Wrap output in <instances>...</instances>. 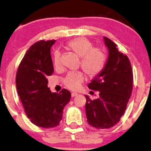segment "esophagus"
<instances>
[{"label":"esophagus","instance_id":"obj_1","mask_svg":"<svg viewBox=\"0 0 151 151\" xmlns=\"http://www.w3.org/2000/svg\"><path fill=\"white\" fill-rule=\"evenodd\" d=\"M76 96H78V93H76V92H72L71 93V96L72 97H75Z\"/></svg>","mask_w":151,"mask_h":151}]
</instances>
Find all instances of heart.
I'll return each instance as SVG.
<instances>
[{
	"instance_id": "b5f03b06",
	"label": "heart",
	"mask_w": 151,
	"mask_h": 151,
	"mask_svg": "<svg viewBox=\"0 0 151 151\" xmlns=\"http://www.w3.org/2000/svg\"><path fill=\"white\" fill-rule=\"evenodd\" d=\"M66 46L72 52L80 57V66L89 77H95L102 71L105 64V55L103 49L93 47L91 41L85 37H77L68 42ZM53 64L55 68L62 65L60 52L55 50L53 53ZM85 80L81 71L69 72L64 79V84L68 89L77 90Z\"/></svg>"
}]
</instances>
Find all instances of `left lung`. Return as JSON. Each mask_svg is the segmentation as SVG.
Returning <instances> with one entry per match:
<instances>
[{
    "label": "left lung",
    "instance_id": "1",
    "mask_svg": "<svg viewBox=\"0 0 151 151\" xmlns=\"http://www.w3.org/2000/svg\"><path fill=\"white\" fill-rule=\"evenodd\" d=\"M109 58L104 69L88 85L99 91L95 100L86 98L87 122L96 129L110 128L120 121L127 108L132 90L133 73L126 55L119 51L116 44L104 37Z\"/></svg>",
    "mask_w": 151,
    "mask_h": 151
}]
</instances>
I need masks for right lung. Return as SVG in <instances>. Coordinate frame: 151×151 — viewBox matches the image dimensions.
<instances>
[{
  "instance_id": "add662e5",
  "label": "right lung",
  "mask_w": 151,
  "mask_h": 151,
  "mask_svg": "<svg viewBox=\"0 0 151 151\" xmlns=\"http://www.w3.org/2000/svg\"><path fill=\"white\" fill-rule=\"evenodd\" d=\"M55 40H40L32 44L21 60L16 76V85L25 112L33 124L50 128L60 124L71 92L62 89L52 93L47 76L54 71L50 47Z\"/></svg>"
}]
</instances>
